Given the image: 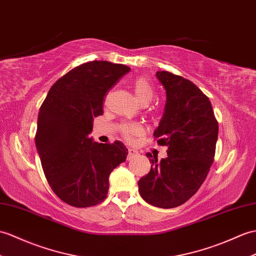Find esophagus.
Wrapping results in <instances>:
<instances>
[{
  "label": "esophagus",
  "mask_w": 256,
  "mask_h": 256,
  "mask_svg": "<svg viewBox=\"0 0 256 256\" xmlns=\"http://www.w3.org/2000/svg\"><path fill=\"white\" fill-rule=\"evenodd\" d=\"M138 152H136V150H132V148H130V150H128V159L130 160V158H133L134 156H136V155H138Z\"/></svg>",
  "instance_id": "1"
}]
</instances>
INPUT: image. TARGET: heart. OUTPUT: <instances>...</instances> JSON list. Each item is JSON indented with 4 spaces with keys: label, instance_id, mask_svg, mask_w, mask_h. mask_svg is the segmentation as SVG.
I'll return each mask as SVG.
<instances>
[{
    "label": "heart",
    "instance_id": "b5f03b06",
    "mask_svg": "<svg viewBox=\"0 0 256 256\" xmlns=\"http://www.w3.org/2000/svg\"><path fill=\"white\" fill-rule=\"evenodd\" d=\"M133 92L142 104H147L155 96V90L152 84L145 77H138L133 82ZM121 133L128 140H133L135 138L142 134V128L138 123H126L120 128Z\"/></svg>",
    "mask_w": 256,
    "mask_h": 256
}]
</instances>
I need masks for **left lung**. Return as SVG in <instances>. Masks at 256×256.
I'll list each match as a JSON object with an SVG mask.
<instances>
[{
    "label": "left lung",
    "mask_w": 256,
    "mask_h": 256,
    "mask_svg": "<svg viewBox=\"0 0 256 256\" xmlns=\"http://www.w3.org/2000/svg\"><path fill=\"white\" fill-rule=\"evenodd\" d=\"M156 76L167 100L154 136L168 147V157L158 162L147 152L152 169L140 179L138 191L148 204L174 208L191 198L206 179L215 157L218 122L208 97L191 80L166 70Z\"/></svg>",
    "instance_id": "obj_1"
}]
</instances>
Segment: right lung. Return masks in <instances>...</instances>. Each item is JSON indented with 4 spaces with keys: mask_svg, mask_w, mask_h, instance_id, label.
Here are the masks:
<instances>
[{
    "mask_svg": "<svg viewBox=\"0 0 256 256\" xmlns=\"http://www.w3.org/2000/svg\"><path fill=\"white\" fill-rule=\"evenodd\" d=\"M130 70L108 61L82 64L53 84L40 106L36 147L48 183L64 203L82 208L104 202L110 174L126 162L123 142L101 144L89 134L94 118L104 114V94Z\"/></svg>",
    "mask_w": 256,
    "mask_h": 256,
    "instance_id": "add662e5",
    "label": "right lung"
}]
</instances>
